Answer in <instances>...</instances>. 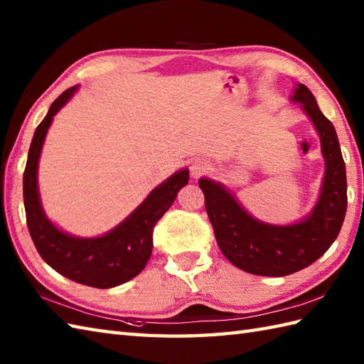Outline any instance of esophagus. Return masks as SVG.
<instances>
[{"label": "esophagus", "mask_w": 364, "mask_h": 364, "mask_svg": "<svg viewBox=\"0 0 364 364\" xmlns=\"http://www.w3.org/2000/svg\"><path fill=\"white\" fill-rule=\"evenodd\" d=\"M211 168V164H210V161H208L206 158H200V156H197V158H194L191 161V173H192V176H200L202 173H205V172H208V170Z\"/></svg>", "instance_id": "1"}]
</instances>
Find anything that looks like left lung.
I'll return each mask as SVG.
<instances>
[{
	"mask_svg": "<svg viewBox=\"0 0 364 364\" xmlns=\"http://www.w3.org/2000/svg\"><path fill=\"white\" fill-rule=\"evenodd\" d=\"M291 102L300 103L313 122L326 159L321 196L304 220L291 225L259 222L220 183L210 178L198 181L219 249L231 264L255 275L284 277L313 264L335 242L346 218V164L333 123L304 84H297Z\"/></svg>",
	"mask_w": 364,
	"mask_h": 364,
	"instance_id": "obj_1",
	"label": "left lung"
}]
</instances>
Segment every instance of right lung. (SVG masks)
Returning a JSON list of instances; mask_svg holds the SVG:
<instances>
[{"mask_svg": "<svg viewBox=\"0 0 364 364\" xmlns=\"http://www.w3.org/2000/svg\"><path fill=\"white\" fill-rule=\"evenodd\" d=\"M78 86L63 92L36 128L23 173V200L26 223L38 255L46 264L70 280L107 289L129 282L142 272L153 250V228L175 202L178 191L189 181V170L181 168L154 188L149 197L117 227L98 237H78L59 230L46 218L37 186L38 158L53 117Z\"/></svg>", "mask_w": 364, "mask_h": 364, "instance_id": "right-lung-1", "label": "right lung"}]
</instances>
